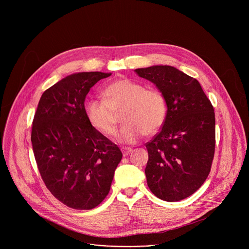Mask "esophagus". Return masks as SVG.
Masks as SVG:
<instances>
[{"label": "esophagus", "instance_id": "1", "mask_svg": "<svg viewBox=\"0 0 249 249\" xmlns=\"http://www.w3.org/2000/svg\"><path fill=\"white\" fill-rule=\"evenodd\" d=\"M121 151H122V154L124 157H127L129 154H131L133 152V150L131 148H122Z\"/></svg>", "mask_w": 249, "mask_h": 249}]
</instances>
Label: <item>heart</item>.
<instances>
[{
  "mask_svg": "<svg viewBox=\"0 0 249 249\" xmlns=\"http://www.w3.org/2000/svg\"><path fill=\"white\" fill-rule=\"evenodd\" d=\"M86 116L90 126L104 136L116 130L115 113L122 111L124 123L116 140L121 144H134L144 134H155L163 124L166 105L162 94L129 79H119L103 90V100L92 98L87 102Z\"/></svg>",
  "mask_w": 249,
  "mask_h": 249,
  "instance_id": "1",
  "label": "heart"
}]
</instances>
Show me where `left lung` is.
I'll return each mask as SVG.
<instances>
[{
	"label": "left lung",
	"instance_id": "8db88e82",
	"mask_svg": "<svg viewBox=\"0 0 249 249\" xmlns=\"http://www.w3.org/2000/svg\"><path fill=\"white\" fill-rule=\"evenodd\" d=\"M153 83L167 107L160 132L146 144L145 169L150 190L175 202L196 192L205 182L215 154V112L199 82L167 65L136 69Z\"/></svg>",
	"mask_w": 249,
	"mask_h": 249
}]
</instances>
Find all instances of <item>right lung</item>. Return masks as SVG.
<instances>
[{"label":"right lung","mask_w":249,"mask_h":249,"mask_svg":"<svg viewBox=\"0 0 249 249\" xmlns=\"http://www.w3.org/2000/svg\"><path fill=\"white\" fill-rule=\"evenodd\" d=\"M111 73L69 75L46 89L32 122L31 143L42 179L66 206L90 210L107 196L120 149L88 121L90 88Z\"/></svg>","instance_id":"obj_1"}]
</instances>
